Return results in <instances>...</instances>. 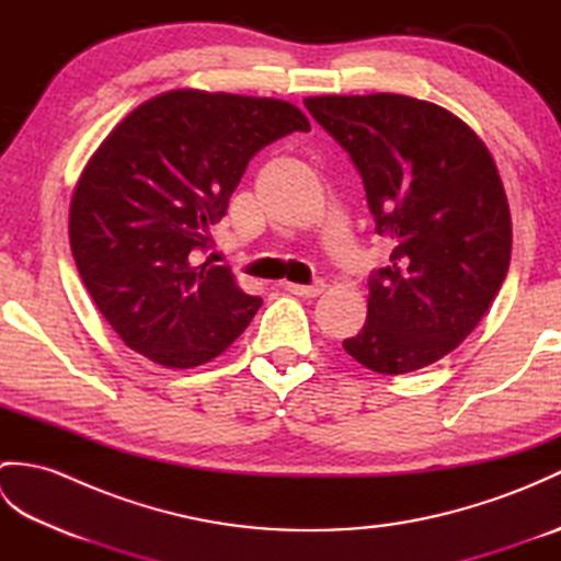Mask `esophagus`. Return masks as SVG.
Here are the masks:
<instances>
[{
  "label": "esophagus",
  "instance_id": "1",
  "mask_svg": "<svg viewBox=\"0 0 561 561\" xmlns=\"http://www.w3.org/2000/svg\"><path fill=\"white\" fill-rule=\"evenodd\" d=\"M287 291H291L296 296H304V299H316V296L325 291V282L316 279L313 284H287Z\"/></svg>",
  "mask_w": 561,
  "mask_h": 561
}]
</instances>
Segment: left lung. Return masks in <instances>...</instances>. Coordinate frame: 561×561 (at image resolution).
I'll list each match as a JSON object with an SVG mask.
<instances>
[{
	"label": "left lung",
	"instance_id": "left-lung-1",
	"mask_svg": "<svg viewBox=\"0 0 561 561\" xmlns=\"http://www.w3.org/2000/svg\"><path fill=\"white\" fill-rule=\"evenodd\" d=\"M304 105L350 153L390 265L368 279V316L342 342L398 376L438 362L478 328L511 260V211L484 141L436 103L371 93Z\"/></svg>",
	"mask_w": 561,
	"mask_h": 561
}]
</instances>
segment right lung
Returning <instances> with one entry per match:
<instances>
[{"label": "right lung", "instance_id": "right-lung-1", "mask_svg": "<svg viewBox=\"0 0 561 561\" xmlns=\"http://www.w3.org/2000/svg\"><path fill=\"white\" fill-rule=\"evenodd\" d=\"M311 123L277 99L178 89L123 117L69 205V243L93 304L129 350L165 368L211 362L260 308L231 267L197 265L248 161Z\"/></svg>", "mask_w": 561, "mask_h": 561}]
</instances>
